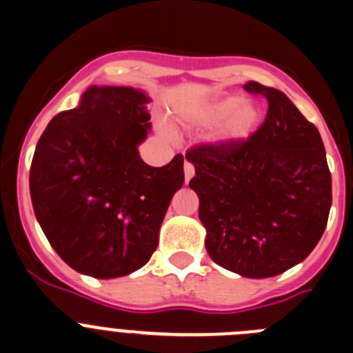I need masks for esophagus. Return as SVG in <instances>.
I'll return each mask as SVG.
<instances>
[{"label":"esophagus","mask_w":353,"mask_h":353,"mask_svg":"<svg viewBox=\"0 0 353 353\" xmlns=\"http://www.w3.org/2000/svg\"><path fill=\"white\" fill-rule=\"evenodd\" d=\"M183 171H185V183H189V180L194 176V164L189 163V161H185V164H183Z\"/></svg>","instance_id":"1"}]
</instances>
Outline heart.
<instances>
[{
    "label": "heart",
    "mask_w": 353,
    "mask_h": 353,
    "mask_svg": "<svg viewBox=\"0 0 353 353\" xmlns=\"http://www.w3.org/2000/svg\"><path fill=\"white\" fill-rule=\"evenodd\" d=\"M259 110L250 101H241L240 96H224L213 99L199 112V122L205 125L221 124L219 131V143L225 147H234L255 132L259 125Z\"/></svg>",
    "instance_id": "b5f03b06"
}]
</instances>
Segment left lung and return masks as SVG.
Listing matches in <instances>:
<instances>
[{
	"mask_svg": "<svg viewBox=\"0 0 353 353\" xmlns=\"http://www.w3.org/2000/svg\"><path fill=\"white\" fill-rule=\"evenodd\" d=\"M268 101L261 128L234 147L187 150L196 168L189 187L199 198L206 252L247 278H270L305 261L325 231L331 171L320 132L282 90L247 82Z\"/></svg>",
	"mask_w": 353,
	"mask_h": 353,
	"instance_id": "1",
	"label": "left lung"
}]
</instances>
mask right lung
<instances>
[{"mask_svg": "<svg viewBox=\"0 0 353 353\" xmlns=\"http://www.w3.org/2000/svg\"><path fill=\"white\" fill-rule=\"evenodd\" d=\"M145 92L90 85L80 105L57 113L38 140L29 171L34 215L68 266L94 278L140 270L159 243L183 155L143 163L150 113Z\"/></svg>", "mask_w": 353, "mask_h": 353, "instance_id": "1", "label": "right lung"}]
</instances>
